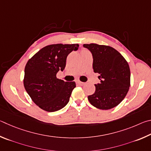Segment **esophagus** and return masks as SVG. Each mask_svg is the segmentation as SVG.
<instances>
[{"label":"esophagus","mask_w":151,"mask_h":151,"mask_svg":"<svg viewBox=\"0 0 151 151\" xmlns=\"http://www.w3.org/2000/svg\"><path fill=\"white\" fill-rule=\"evenodd\" d=\"M77 83L79 84V85H80V86H83L84 84H85V83L84 82H82V81H77Z\"/></svg>","instance_id":"34e87169"}]
</instances>
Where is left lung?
Instances as JSON below:
<instances>
[{
    "instance_id": "8db88e82",
    "label": "left lung",
    "mask_w": 151,
    "mask_h": 151,
    "mask_svg": "<svg viewBox=\"0 0 151 151\" xmlns=\"http://www.w3.org/2000/svg\"><path fill=\"white\" fill-rule=\"evenodd\" d=\"M93 56V69L98 73L100 83L88 100L97 109L107 110L118 105L125 98L130 87L131 72L127 62L119 52L109 46L83 44Z\"/></svg>"
}]
</instances>
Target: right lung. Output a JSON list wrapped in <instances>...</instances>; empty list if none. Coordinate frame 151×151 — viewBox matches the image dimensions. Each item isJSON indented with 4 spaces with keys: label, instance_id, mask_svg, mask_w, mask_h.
I'll list each match as a JSON object with an SVG mask.
<instances>
[{
    "label": "right lung",
    "instance_id": "1",
    "mask_svg": "<svg viewBox=\"0 0 151 151\" xmlns=\"http://www.w3.org/2000/svg\"><path fill=\"white\" fill-rule=\"evenodd\" d=\"M78 47L75 44L49 45L28 61L24 86L34 104L42 109L54 112L68 104L76 83L58 79L56 74L64 70L68 54Z\"/></svg>",
    "mask_w": 151,
    "mask_h": 151
}]
</instances>
